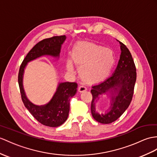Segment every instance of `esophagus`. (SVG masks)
<instances>
[{
	"label": "esophagus",
	"mask_w": 157,
	"mask_h": 157,
	"mask_svg": "<svg viewBox=\"0 0 157 157\" xmlns=\"http://www.w3.org/2000/svg\"><path fill=\"white\" fill-rule=\"evenodd\" d=\"M86 90H87V86L85 85H80V86L78 88L79 92H84V91H86Z\"/></svg>",
	"instance_id": "esophagus-1"
}]
</instances>
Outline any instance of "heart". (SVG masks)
<instances>
[{
    "mask_svg": "<svg viewBox=\"0 0 157 157\" xmlns=\"http://www.w3.org/2000/svg\"><path fill=\"white\" fill-rule=\"evenodd\" d=\"M72 59L76 65L80 66V75L88 81H98L106 78L115 63L111 50L93 43H82L75 50ZM67 68L68 71H74L71 59L67 60Z\"/></svg>",
    "mask_w": 157,
    "mask_h": 157,
    "instance_id": "1",
    "label": "heart"
}]
</instances>
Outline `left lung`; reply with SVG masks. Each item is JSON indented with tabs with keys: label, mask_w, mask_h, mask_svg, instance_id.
I'll return each mask as SVG.
<instances>
[{
	"label": "left lung",
	"mask_w": 157,
	"mask_h": 157,
	"mask_svg": "<svg viewBox=\"0 0 157 157\" xmlns=\"http://www.w3.org/2000/svg\"><path fill=\"white\" fill-rule=\"evenodd\" d=\"M121 55L117 67L113 75L105 81L94 85L90 90L92 116L97 122L109 124L123 114L132 101L136 72L132 55L127 47L119 40ZM106 95L109 98V107L105 113L98 112L96 105L101 96Z\"/></svg>",
	"instance_id": "obj_1"
}]
</instances>
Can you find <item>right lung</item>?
<instances>
[{"instance_id":"add662e5","label":"right lung","mask_w":157,"mask_h":157,"mask_svg":"<svg viewBox=\"0 0 157 157\" xmlns=\"http://www.w3.org/2000/svg\"><path fill=\"white\" fill-rule=\"evenodd\" d=\"M67 36H56L39 42L30 50L22 63L18 73V85L22 102L32 115L42 124L50 127L62 125L68 117L70 100L77 91L76 82H59L55 94L48 102L44 105H36L26 96L23 86L25 70L29 63L43 56H51L58 60L61 47Z\"/></svg>"}]
</instances>
